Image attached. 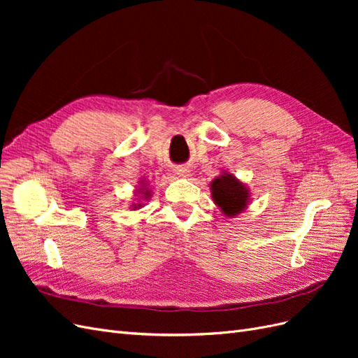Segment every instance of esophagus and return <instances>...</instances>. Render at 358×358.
<instances>
[{
	"label": "esophagus",
	"mask_w": 358,
	"mask_h": 358,
	"mask_svg": "<svg viewBox=\"0 0 358 358\" xmlns=\"http://www.w3.org/2000/svg\"><path fill=\"white\" fill-rule=\"evenodd\" d=\"M188 173H189V169L188 167H185V166H180V167H176V175H179V176H188Z\"/></svg>",
	"instance_id": "34e87169"
}]
</instances>
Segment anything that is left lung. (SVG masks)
I'll list each match as a JSON object with an SVG mask.
<instances>
[{"label":"left lung","instance_id":"8db88e82","mask_svg":"<svg viewBox=\"0 0 358 358\" xmlns=\"http://www.w3.org/2000/svg\"><path fill=\"white\" fill-rule=\"evenodd\" d=\"M212 197L227 216L241 213L248 201V191L231 175H222L216 178L212 183Z\"/></svg>","mask_w":358,"mask_h":358}]
</instances>
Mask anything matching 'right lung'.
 I'll list each match as a JSON object with an SVG mask.
<instances>
[{
    "label": "right lung",
    "instance_id": "obj_1",
    "mask_svg": "<svg viewBox=\"0 0 358 358\" xmlns=\"http://www.w3.org/2000/svg\"><path fill=\"white\" fill-rule=\"evenodd\" d=\"M145 194H146V192H145Z\"/></svg>",
    "mask_w": 358,
    "mask_h": 358
}]
</instances>
